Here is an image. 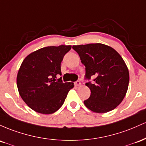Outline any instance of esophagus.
Returning <instances> with one entry per match:
<instances>
[{"instance_id": "1", "label": "esophagus", "mask_w": 146, "mask_h": 146, "mask_svg": "<svg viewBox=\"0 0 146 146\" xmlns=\"http://www.w3.org/2000/svg\"><path fill=\"white\" fill-rule=\"evenodd\" d=\"M74 85H75V86H76V87L80 86H81V82H80L79 81H77L75 82Z\"/></svg>"}]
</instances>
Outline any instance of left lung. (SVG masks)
Listing matches in <instances>:
<instances>
[{
	"label": "left lung",
	"instance_id": "8db88e82",
	"mask_svg": "<svg viewBox=\"0 0 146 146\" xmlns=\"http://www.w3.org/2000/svg\"><path fill=\"white\" fill-rule=\"evenodd\" d=\"M86 66V83L91 91L85 106L96 113L110 112L117 107L128 88L129 71L121 55L112 47L101 43L73 45Z\"/></svg>",
	"mask_w": 146,
	"mask_h": 146
}]
</instances>
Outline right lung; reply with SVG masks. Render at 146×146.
Returning <instances> with one entry per match:
<instances>
[{
  "label": "right lung",
  "mask_w": 146,
  "mask_h": 146,
  "mask_svg": "<svg viewBox=\"0 0 146 146\" xmlns=\"http://www.w3.org/2000/svg\"><path fill=\"white\" fill-rule=\"evenodd\" d=\"M71 45L42 47L32 52L23 61L16 78L19 94L35 112H55L63 106L74 83H63L60 63Z\"/></svg>",
  "instance_id": "obj_1"
}]
</instances>
